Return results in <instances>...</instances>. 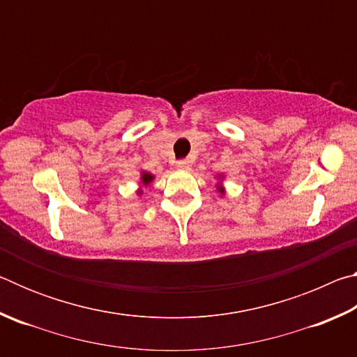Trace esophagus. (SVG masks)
<instances>
[{
  "mask_svg": "<svg viewBox=\"0 0 357 357\" xmlns=\"http://www.w3.org/2000/svg\"><path fill=\"white\" fill-rule=\"evenodd\" d=\"M176 167L179 168V170H189V162H187V160H178L176 162Z\"/></svg>",
  "mask_w": 357,
  "mask_h": 357,
  "instance_id": "obj_1",
  "label": "esophagus"
}]
</instances>
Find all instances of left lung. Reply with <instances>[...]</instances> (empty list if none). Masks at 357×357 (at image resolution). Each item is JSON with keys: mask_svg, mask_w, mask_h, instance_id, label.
<instances>
[{"mask_svg": "<svg viewBox=\"0 0 357 357\" xmlns=\"http://www.w3.org/2000/svg\"><path fill=\"white\" fill-rule=\"evenodd\" d=\"M215 181H217V184H215V189H217V192L220 193V197L222 195H225V185H223V181H225V176H223V174H217L215 176Z\"/></svg>", "mask_w": 357, "mask_h": 357, "instance_id": "obj_1", "label": "left lung"}]
</instances>
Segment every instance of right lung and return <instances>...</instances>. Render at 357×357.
I'll return each mask as SVG.
<instances>
[{
	"label": "right lung",
	"instance_id": "add662e5",
	"mask_svg": "<svg viewBox=\"0 0 357 357\" xmlns=\"http://www.w3.org/2000/svg\"><path fill=\"white\" fill-rule=\"evenodd\" d=\"M155 179V176L153 173L149 172H144L142 170L140 172V179H138V189H137V195L142 197L143 195V187L146 189V187H149L151 184H153V181Z\"/></svg>",
	"mask_w": 357,
	"mask_h": 357
}]
</instances>
